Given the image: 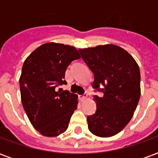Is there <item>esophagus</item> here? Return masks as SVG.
Instances as JSON below:
<instances>
[{
	"label": "esophagus",
	"mask_w": 158,
	"mask_h": 158,
	"mask_svg": "<svg viewBox=\"0 0 158 158\" xmlns=\"http://www.w3.org/2000/svg\"><path fill=\"white\" fill-rule=\"evenodd\" d=\"M87 94H84V95H79V99L81 101V102H84L85 100L87 98Z\"/></svg>",
	"instance_id": "34e87169"
}]
</instances>
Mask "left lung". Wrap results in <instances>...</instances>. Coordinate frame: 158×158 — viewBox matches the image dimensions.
Instances as JSON below:
<instances>
[{
    "mask_svg": "<svg viewBox=\"0 0 158 158\" xmlns=\"http://www.w3.org/2000/svg\"><path fill=\"white\" fill-rule=\"evenodd\" d=\"M79 51L94 73L93 87L103 92L102 97L94 96L97 109L87 117L89 130L103 138L115 135L129 123L139 102V66L129 52L113 44Z\"/></svg>",
    "mask_w": 158,
    "mask_h": 158,
    "instance_id": "8db88e82",
    "label": "left lung"
}]
</instances>
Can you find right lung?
<instances>
[{
    "mask_svg": "<svg viewBox=\"0 0 158 158\" xmlns=\"http://www.w3.org/2000/svg\"><path fill=\"white\" fill-rule=\"evenodd\" d=\"M79 58L74 46L49 42L36 48L23 62L19 79L21 101L31 124L42 135L56 137L69 127L78 96L56 88L66 84L67 68Z\"/></svg>",
    "mask_w": 158,
    "mask_h": 158,
    "instance_id": "1",
    "label": "right lung"
}]
</instances>
